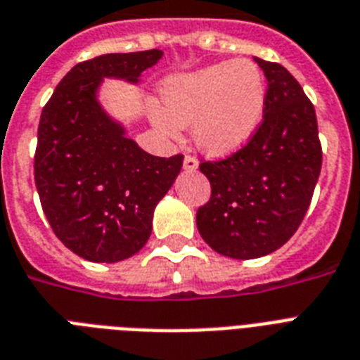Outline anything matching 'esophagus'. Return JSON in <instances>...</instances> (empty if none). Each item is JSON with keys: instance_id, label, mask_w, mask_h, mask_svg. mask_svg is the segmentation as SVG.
Instances as JSON below:
<instances>
[{"instance_id": "esophagus-1", "label": "esophagus", "mask_w": 360, "mask_h": 360, "mask_svg": "<svg viewBox=\"0 0 360 360\" xmlns=\"http://www.w3.org/2000/svg\"><path fill=\"white\" fill-rule=\"evenodd\" d=\"M198 160L194 157H191V155H186L185 160H183V168H185V172H196L198 169Z\"/></svg>"}]
</instances>
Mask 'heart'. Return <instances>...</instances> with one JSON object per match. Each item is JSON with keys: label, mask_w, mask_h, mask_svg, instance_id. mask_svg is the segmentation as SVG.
Instances as JSON below:
<instances>
[{"label": "heart", "mask_w": 360, "mask_h": 360, "mask_svg": "<svg viewBox=\"0 0 360 360\" xmlns=\"http://www.w3.org/2000/svg\"><path fill=\"white\" fill-rule=\"evenodd\" d=\"M163 115L155 121L175 136L191 124L192 140L209 157H228L256 136L267 104V82L250 59L220 61L168 76L160 86Z\"/></svg>", "instance_id": "heart-1"}]
</instances>
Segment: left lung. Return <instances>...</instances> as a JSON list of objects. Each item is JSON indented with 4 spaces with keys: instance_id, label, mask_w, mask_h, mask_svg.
<instances>
[{
    "instance_id": "1",
    "label": "left lung",
    "mask_w": 360,
    "mask_h": 360,
    "mask_svg": "<svg viewBox=\"0 0 360 360\" xmlns=\"http://www.w3.org/2000/svg\"><path fill=\"white\" fill-rule=\"evenodd\" d=\"M267 78V104L256 136L219 162H202L211 200L198 209L202 239L233 259L278 250L299 228L321 172L312 103L282 65L254 58Z\"/></svg>"
}]
</instances>
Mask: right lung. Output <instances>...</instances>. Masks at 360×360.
<instances>
[{"label": "right lung", "instance_id": "1", "mask_svg": "<svg viewBox=\"0 0 360 360\" xmlns=\"http://www.w3.org/2000/svg\"><path fill=\"white\" fill-rule=\"evenodd\" d=\"M162 50L104 53L75 65L42 108L35 185L53 233L87 262L134 256L153 230V213L183 166V155L143 151L98 101L104 78L138 84Z\"/></svg>", "mask_w": 360, "mask_h": 360}]
</instances>
